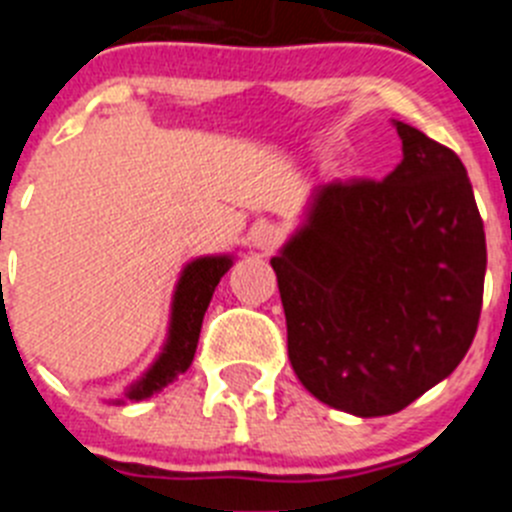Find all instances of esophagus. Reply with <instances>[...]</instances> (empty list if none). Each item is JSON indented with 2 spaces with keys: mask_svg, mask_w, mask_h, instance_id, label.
Masks as SVG:
<instances>
[{
  "mask_svg": "<svg viewBox=\"0 0 512 512\" xmlns=\"http://www.w3.org/2000/svg\"><path fill=\"white\" fill-rule=\"evenodd\" d=\"M248 243H251L256 251L271 253L274 248H279V243H282V230L271 223H256L251 228V233H248Z\"/></svg>",
  "mask_w": 512,
  "mask_h": 512,
  "instance_id": "obj_1",
  "label": "esophagus"
}]
</instances>
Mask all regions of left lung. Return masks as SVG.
<instances>
[{
  "label": "left lung",
  "instance_id": "obj_1",
  "mask_svg": "<svg viewBox=\"0 0 512 512\" xmlns=\"http://www.w3.org/2000/svg\"><path fill=\"white\" fill-rule=\"evenodd\" d=\"M395 128L397 169L382 182L320 184L271 259L297 379L359 418L400 413L449 377L485 292V225L467 169L413 125Z\"/></svg>",
  "mask_w": 512,
  "mask_h": 512
}]
</instances>
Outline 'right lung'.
I'll return each instance as SVG.
<instances>
[{
    "label": "right lung",
    "instance_id": "obj_1",
    "mask_svg": "<svg viewBox=\"0 0 512 512\" xmlns=\"http://www.w3.org/2000/svg\"><path fill=\"white\" fill-rule=\"evenodd\" d=\"M233 266V256H202L184 266L182 277L176 282L174 302H171V320H169V336H166L164 348L158 359L153 361L143 377L130 390L125 392V400H146L169 387L179 374L189 369L200 341L202 318H205L207 305L212 300L217 282L223 279L225 271ZM125 400H115L117 405Z\"/></svg>",
    "mask_w": 512,
    "mask_h": 512
}]
</instances>
